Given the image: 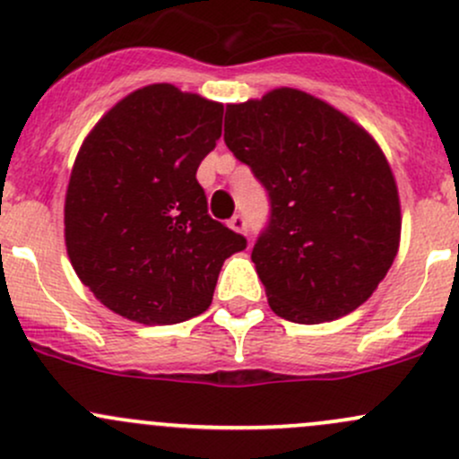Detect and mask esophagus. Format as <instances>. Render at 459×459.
I'll return each instance as SVG.
<instances>
[{
    "instance_id": "esophagus-1",
    "label": "esophagus",
    "mask_w": 459,
    "mask_h": 459,
    "mask_svg": "<svg viewBox=\"0 0 459 459\" xmlns=\"http://www.w3.org/2000/svg\"><path fill=\"white\" fill-rule=\"evenodd\" d=\"M229 226L235 230V233H246V230H248V224H246L244 215H233L229 221Z\"/></svg>"
}]
</instances>
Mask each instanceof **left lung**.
I'll return each instance as SVG.
<instances>
[{
  "label": "left lung",
  "mask_w": 459,
  "mask_h": 459,
  "mask_svg": "<svg viewBox=\"0 0 459 459\" xmlns=\"http://www.w3.org/2000/svg\"><path fill=\"white\" fill-rule=\"evenodd\" d=\"M224 141L270 195V224L253 248L270 309L320 325L364 305L401 241L399 189L379 143L290 87L229 104Z\"/></svg>",
  "instance_id": "1"
}]
</instances>
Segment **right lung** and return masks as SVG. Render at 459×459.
<instances>
[{"mask_svg": "<svg viewBox=\"0 0 459 459\" xmlns=\"http://www.w3.org/2000/svg\"><path fill=\"white\" fill-rule=\"evenodd\" d=\"M224 104L174 84L119 100L80 145L65 195V246L104 307L141 325L209 309L221 264L246 248L206 211L198 165Z\"/></svg>", "mask_w": 459, "mask_h": 459, "instance_id": "right-lung-1", "label": "right lung"}]
</instances>
